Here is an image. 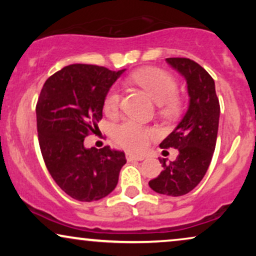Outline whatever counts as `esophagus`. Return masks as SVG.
Wrapping results in <instances>:
<instances>
[{
  "instance_id": "34e87169",
  "label": "esophagus",
  "mask_w": 256,
  "mask_h": 256,
  "mask_svg": "<svg viewBox=\"0 0 256 256\" xmlns=\"http://www.w3.org/2000/svg\"><path fill=\"white\" fill-rule=\"evenodd\" d=\"M126 158H128V161H142V160H144V156H142V155H134V154H131V152H128V154H126Z\"/></svg>"
}]
</instances>
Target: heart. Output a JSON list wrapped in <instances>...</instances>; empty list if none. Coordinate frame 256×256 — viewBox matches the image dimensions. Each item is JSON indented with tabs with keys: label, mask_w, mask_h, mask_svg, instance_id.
<instances>
[{
	"label": "heart",
	"mask_w": 256,
	"mask_h": 256,
	"mask_svg": "<svg viewBox=\"0 0 256 256\" xmlns=\"http://www.w3.org/2000/svg\"><path fill=\"white\" fill-rule=\"evenodd\" d=\"M134 80L142 86L148 95L166 110H176L180 104L177 98L178 84L171 74L158 68H144L134 74ZM122 94L118 88H113L104 100V110L114 114L118 110ZM156 131L140 125L134 120H126L114 128V138L120 146L132 152H142L148 146Z\"/></svg>",
	"instance_id": "b5f03b06"
}]
</instances>
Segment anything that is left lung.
I'll return each instance as SVG.
<instances>
[{
    "instance_id": "obj_1",
    "label": "left lung",
    "mask_w": 256,
    "mask_h": 256,
    "mask_svg": "<svg viewBox=\"0 0 256 256\" xmlns=\"http://www.w3.org/2000/svg\"><path fill=\"white\" fill-rule=\"evenodd\" d=\"M167 64L186 80L189 104L177 128L160 143V148L178 149L170 164L158 158L164 170L149 182L155 192L182 196L190 192L204 177L218 136L220 106L216 84L202 66L185 58H168Z\"/></svg>"
}]
</instances>
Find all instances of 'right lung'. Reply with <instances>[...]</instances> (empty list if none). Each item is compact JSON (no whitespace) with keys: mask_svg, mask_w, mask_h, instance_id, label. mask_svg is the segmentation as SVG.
<instances>
[{"mask_svg":"<svg viewBox=\"0 0 256 256\" xmlns=\"http://www.w3.org/2000/svg\"><path fill=\"white\" fill-rule=\"evenodd\" d=\"M124 72L70 64L46 79L40 91L36 116L44 162L61 190L78 201L110 195L126 164L122 152L84 146L85 137L98 128L108 91Z\"/></svg>","mask_w":256,"mask_h":256,"instance_id":"add662e5","label":"right lung"}]
</instances>
